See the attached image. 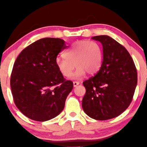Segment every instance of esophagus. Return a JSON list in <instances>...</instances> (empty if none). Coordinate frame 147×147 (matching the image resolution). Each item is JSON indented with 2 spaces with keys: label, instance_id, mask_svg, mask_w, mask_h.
Returning a JSON list of instances; mask_svg holds the SVG:
<instances>
[{
  "label": "esophagus",
  "instance_id": "obj_1",
  "mask_svg": "<svg viewBox=\"0 0 147 147\" xmlns=\"http://www.w3.org/2000/svg\"><path fill=\"white\" fill-rule=\"evenodd\" d=\"M79 84V82H73V86H74V87L77 86H78Z\"/></svg>",
  "mask_w": 147,
  "mask_h": 147
}]
</instances>
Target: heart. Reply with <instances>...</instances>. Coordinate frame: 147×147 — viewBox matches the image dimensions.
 <instances>
[{
	"instance_id": "1",
	"label": "heart",
	"mask_w": 147,
	"mask_h": 147,
	"mask_svg": "<svg viewBox=\"0 0 147 147\" xmlns=\"http://www.w3.org/2000/svg\"><path fill=\"white\" fill-rule=\"evenodd\" d=\"M64 57H57L55 65L63 77H70L72 71L77 70L72 78L79 79L86 73L95 75L102 68L103 63L102 48L93 41H76L63 52Z\"/></svg>"
}]
</instances>
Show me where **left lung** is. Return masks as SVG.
I'll return each mask as SVG.
<instances>
[{
	"label": "left lung",
	"instance_id": "8db88e82",
	"mask_svg": "<svg viewBox=\"0 0 147 147\" xmlns=\"http://www.w3.org/2000/svg\"><path fill=\"white\" fill-rule=\"evenodd\" d=\"M103 47L102 68L83 82L86 88L82 108L97 120L116 117L129 107L138 83L132 57L123 45L107 35L92 37Z\"/></svg>",
	"mask_w": 147,
	"mask_h": 147
}]
</instances>
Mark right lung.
<instances>
[{"label":"right lung","mask_w":147,"mask_h":147,"mask_svg":"<svg viewBox=\"0 0 147 147\" xmlns=\"http://www.w3.org/2000/svg\"><path fill=\"white\" fill-rule=\"evenodd\" d=\"M67 47L61 38H41L25 48L15 61L11 93L16 107L30 119L45 122L63 110L73 83L59 72L55 60Z\"/></svg>","instance_id":"add662e5"}]
</instances>
